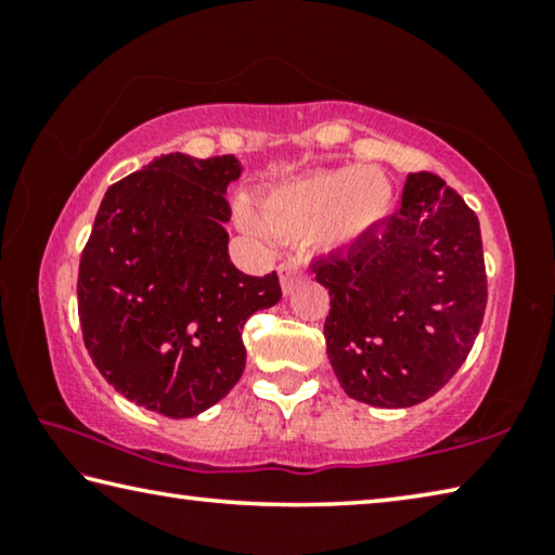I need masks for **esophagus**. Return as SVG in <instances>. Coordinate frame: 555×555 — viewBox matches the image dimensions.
<instances>
[{"instance_id":"1","label":"esophagus","mask_w":555,"mask_h":555,"mask_svg":"<svg viewBox=\"0 0 555 555\" xmlns=\"http://www.w3.org/2000/svg\"><path fill=\"white\" fill-rule=\"evenodd\" d=\"M298 271H300V267L296 264V261H284V264L279 267V279H281V288H284V294H291V291H294Z\"/></svg>"}]
</instances>
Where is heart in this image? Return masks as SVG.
Segmentation results:
<instances>
[{
  "label": "heart",
  "instance_id": "1",
  "mask_svg": "<svg viewBox=\"0 0 555 555\" xmlns=\"http://www.w3.org/2000/svg\"><path fill=\"white\" fill-rule=\"evenodd\" d=\"M393 191L379 168L340 166L298 176L257 198V220L240 210L247 230H267L279 240L308 237L315 249L352 247L391 210Z\"/></svg>",
  "mask_w": 555,
  "mask_h": 555
}]
</instances>
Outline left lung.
<instances>
[{"label": "left lung", "instance_id": "1", "mask_svg": "<svg viewBox=\"0 0 555 555\" xmlns=\"http://www.w3.org/2000/svg\"><path fill=\"white\" fill-rule=\"evenodd\" d=\"M331 291L325 345L347 397L406 409L446 387L480 333V220L436 173H409L401 210L313 264Z\"/></svg>", "mask_w": 555, "mask_h": 555}]
</instances>
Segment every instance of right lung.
<instances>
[{
    "instance_id": "1",
    "label": "right lung",
    "mask_w": 555,
    "mask_h": 555,
    "mask_svg": "<svg viewBox=\"0 0 555 555\" xmlns=\"http://www.w3.org/2000/svg\"><path fill=\"white\" fill-rule=\"evenodd\" d=\"M234 156L166 154L109 185L80 257L82 340L107 384L168 418L198 416L240 382L242 327L281 300L276 271L228 255Z\"/></svg>"
}]
</instances>
